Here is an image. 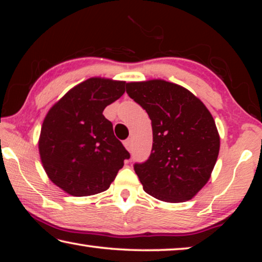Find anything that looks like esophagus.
<instances>
[{
	"label": "esophagus",
	"instance_id": "esophagus-1",
	"mask_svg": "<svg viewBox=\"0 0 262 262\" xmlns=\"http://www.w3.org/2000/svg\"><path fill=\"white\" fill-rule=\"evenodd\" d=\"M123 145H125V148L128 150V151H132V147H133V142L132 139H127L125 142H123Z\"/></svg>",
	"mask_w": 262,
	"mask_h": 262
}]
</instances>
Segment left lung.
<instances>
[{"label":"left lung","mask_w":262,"mask_h":262,"mask_svg":"<svg viewBox=\"0 0 262 262\" xmlns=\"http://www.w3.org/2000/svg\"><path fill=\"white\" fill-rule=\"evenodd\" d=\"M126 91L151 120V154L134 165L144 192L171 203L190 200L210 179L219 157L211 113L187 89L164 79L126 83Z\"/></svg>","instance_id":"1"}]
</instances>
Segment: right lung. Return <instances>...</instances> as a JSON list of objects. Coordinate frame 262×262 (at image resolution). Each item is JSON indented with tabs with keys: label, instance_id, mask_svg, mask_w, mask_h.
Instances as JSON below:
<instances>
[{
	"label": "right lung",
	"instance_id": "obj_1",
	"mask_svg": "<svg viewBox=\"0 0 262 262\" xmlns=\"http://www.w3.org/2000/svg\"><path fill=\"white\" fill-rule=\"evenodd\" d=\"M126 82L91 77L66 94L43 119L39 154L53 184L73 196L104 192L130 157L103 111Z\"/></svg>",
	"mask_w": 262,
	"mask_h": 262
}]
</instances>
